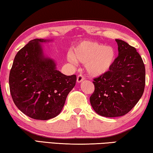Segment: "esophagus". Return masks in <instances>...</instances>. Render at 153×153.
Returning a JSON list of instances; mask_svg holds the SVG:
<instances>
[{"mask_svg": "<svg viewBox=\"0 0 153 153\" xmlns=\"http://www.w3.org/2000/svg\"><path fill=\"white\" fill-rule=\"evenodd\" d=\"M84 79H85V77H84L82 74H79L78 75V76H77L76 81L78 83H81V82L83 81Z\"/></svg>", "mask_w": 153, "mask_h": 153, "instance_id": "1", "label": "esophagus"}]
</instances>
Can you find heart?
<instances>
[{"mask_svg":"<svg viewBox=\"0 0 153 153\" xmlns=\"http://www.w3.org/2000/svg\"><path fill=\"white\" fill-rule=\"evenodd\" d=\"M115 56L116 52L111 46H103L97 42L85 41L73 49L72 54H68V59L71 62L86 63V70L90 75L99 76L111 68Z\"/></svg>","mask_w":153,"mask_h":153,"instance_id":"obj_1","label":"heart"}]
</instances>
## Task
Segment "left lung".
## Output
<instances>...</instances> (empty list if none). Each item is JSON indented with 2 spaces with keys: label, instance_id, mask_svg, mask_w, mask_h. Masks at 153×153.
I'll return each instance as SVG.
<instances>
[{
  "label": "left lung",
  "instance_id": "1",
  "mask_svg": "<svg viewBox=\"0 0 153 153\" xmlns=\"http://www.w3.org/2000/svg\"><path fill=\"white\" fill-rule=\"evenodd\" d=\"M119 55L111 68L94 79L90 97L97 114L105 117L123 116L134 107L144 91L146 70L140 54L132 46L115 39Z\"/></svg>",
  "mask_w": 153,
  "mask_h": 153
}]
</instances>
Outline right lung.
Masks as SVG:
<instances>
[{"label": "right lung", "mask_w": 153, "mask_h": 153, "mask_svg": "<svg viewBox=\"0 0 153 153\" xmlns=\"http://www.w3.org/2000/svg\"><path fill=\"white\" fill-rule=\"evenodd\" d=\"M35 39L20 50L11 68L9 84L13 101L27 116L38 120L56 117L76 84L75 74L66 76L56 70L54 61L43 56Z\"/></svg>", "instance_id": "right-lung-1"}]
</instances>
